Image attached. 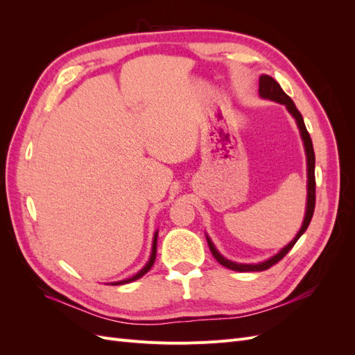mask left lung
<instances>
[{
	"mask_svg": "<svg viewBox=\"0 0 355 355\" xmlns=\"http://www.w3.org/2000/svg\"><path fill=\"white\" fill-rule=\"evenodd\" d=\"M259 94L261 98L263 99H270L274 102H278L284 105L287 111L292 114V116L296 120V124L299 127V132H300V137H302V142L305 146V154H306V175H308V196H306V211H305V219L302 227H300L299 232L296 234V237L290 241L286 247L278 252L277 254H274L272 257H270L268 261L259 262V263H237V262H232L225 259V257L216 250V247L211 243V240L207 237V243L210 247V252L214 256V259H216L220 265H223L225 268H230L232 271H239V272H249V271H265L268 268H271L272 265H275L277 262H280L283 257L290 252V249L296 244V241L300 239V235H302L308 225L313 219V214H314V209H315V154H314V148H313V141H311V136L306 130L305 123H304V118L300 115V112L297 111L295 102L288 98V96L283 92V89L280 87V84H278L272 77L270 75H261L259 78Z\"/></svg>",
	"mask_w": 355,
	"mask_h": 355,
	"instance_id": "left-lung-1",
	"label": "left lung"
}]
</instances>
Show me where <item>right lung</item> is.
I'll list each match as a JSON object with an SVG mask.
<instances>
[{"instance_id":"1","label":"right lung","mask_w":355,"mask_h":355,"mask_svg":"<svg viewBox=\"0 0 355 355\" xmlns=\"http://www.w3.org/2000/svg\"><path fill=\"white\" fill-rule=\"evenodd\" d=\"M157 239H158V231H155V234H154V240H153V252H151V257H149V261H148V263L142 268L141 271H139L137 274H135L133 277H130V278H125V280H121V282H115V283H111L112 286H118V284H125V283H132V282H135V280H137V278H141V277H144L149 270H151L153 268V265H154V262H155V256H157Z\"/></svg>"}]
</instances>
